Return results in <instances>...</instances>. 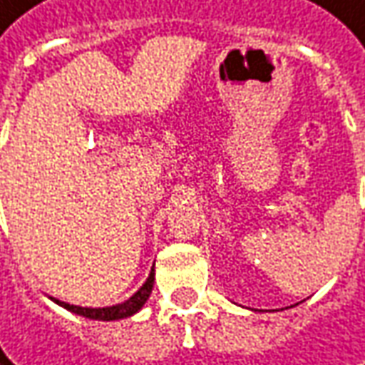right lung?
<instances>
[{
	"instance_id": "right-lung-1",
	"label": "right lung",
	"mask_w": 365,
	"mask_h": 365,
	"mask_svg": "<svg viewBox=\"0 0 365 365\" xmlns=\"http://www.w3.org/2000/svg\"><path fill=\"white\" fill-rule=\"evenodd\" d=\"M153 285H155V267L150 268V274L148 279L144 281V285L140 287L132 297H128L125 302L115 304V306H107V308H82V306H74V304H68V302H61V299H55L51 297L57 306L66 308V310L74 312L78 316H84V318H91V320H123V318H130L134 316L136 312L142 310V306L146 304V299L150 297L153 293Z\"/></svg>"
}]
</instances>
